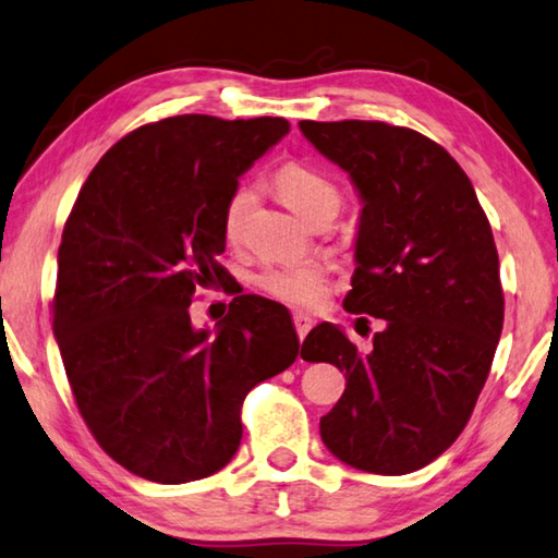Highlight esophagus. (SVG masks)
<instances>
[{"label": "esophagus", "mask_w": 558, "mask_h": 558, "mask_svg": "<svg viewBox=\"0 0 558 558\" xmlns=\"http://www.w3.org/2000/svg\"><path fill=\"white\" fill-rule=\"evenodd\" d=\"M292 322H295V329H298V337L305 339L307 331L312 329V317H307L305 312H295L292 314Z\"/></svg>", "instance_id": "esophagus-1"}]
</instances>
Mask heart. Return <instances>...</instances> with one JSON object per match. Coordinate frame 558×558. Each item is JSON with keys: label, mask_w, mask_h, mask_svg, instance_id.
<instances>
[{"label": "heart", "mask_w": 558, "mask_h": 558, "mask_svg": "<svg viewBox=\"0 0 558 558\" xmlns=\"http://www.w3.org/2000/svg\"><path fill=\"white\" fill-rule=\"evenodd\" d=\"M276 187L282 202L305 221L322 209L337 211L341 202L339 187L327 175L317 173L300 160H288L278 168ZM253 207H256V187L241 185L231 192L225 215H221V227H225V236L229 241L241 236ZM258 288L270 298L288 302V305L317 307L327 295V278L314 266H278L260 272Z\"/></svg>", "instance_id": "obj_1"}]
</instances>
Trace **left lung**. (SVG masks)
Here are the masks:
<instances>
[{
	"label": "left lung",
	"mask_w": 558,
	"mask_h": 558,
	"mask_svg": "<svg viewBox=\"0 0 558 558\" xmlns=\"http://www.w3.org/2000/svg\"><path fill=\"white\" fill-rule=\"evenodd\" d=\"M347 170L363 209L343 307L385 319L361 353L333 324L300 356L347 371L322 441L359 471L404 475L447 451L488 380L505 317L490 221L469 175L437 141L385 121H300Z\"/></svg>",
	"instance_id": "1"
}]
</instances>
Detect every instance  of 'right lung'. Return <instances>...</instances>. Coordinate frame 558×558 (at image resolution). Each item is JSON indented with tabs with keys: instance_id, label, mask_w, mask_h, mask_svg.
I'll return each mask as SVG.
<instances>
[{
	"instance_id": "obj_1",
	"label": "right lung",
	"mask_w": 558,
	"mask_h": 558,
	"mask_svg": "<svg viewBox=\"0 0 558 558\" xmlns=\"http://www.w3.org/2000/svg\"><path fill=\"white\" fill-rule=\"evenodd\" d=\"M288 131L282 117L138 126L95 166L65 221L60 356L93 437L141 478L178 485L225 469L246 395L298 359L288 310L266 298H234L215 333L190 322L195 292L227 278L229 195Z\"/></svg>"
}]
</instances>
